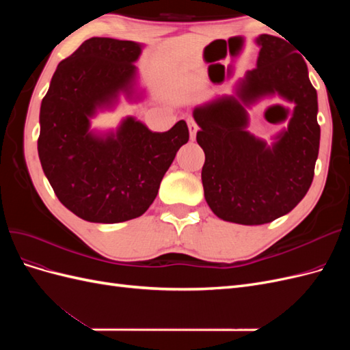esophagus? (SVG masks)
<instances>
[{
    "label": "esophagus",
    "instance_id": "1",
    "mask_svg": "<svg viewBox=\"0 0 350 350\" xmlns=\"http://www.w3.org/2000/svg\"><path fill=\"white\" fill-rule=\"evenodd\" d=\"M187 124H188V130H189V139L196 140V134H197V130H198L196 121L193 118H188Z\"/></svg>",
    "mask_w": 350,
    "mask_h": 350
}]
</instances>
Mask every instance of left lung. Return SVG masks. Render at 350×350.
<instances>
[{"label":"left lung","instance_id":"obj_1","mask_svg":"<svg viewBox=\"0 0 350 350\" xmlns=\"http://www.w3.org/2000/svg\"><path fill=\"white\" fill-rule=\"evenodd\" d=\"M257 67L232 94L194 108L204 150V197L213 213L239 225H264L288 215L308 193L320 149L317 90L304 58L280 38L260 35ZM278 94L294 103L288 127L271 144L247 131V109Z\"/></svg>","mask_w":350,"mask_h":350}]
</instances>
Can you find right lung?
<instances>
[{
    "instance_id": "obj_1",
    "label": "right lung",
    "mask_w": 350,
    "mask_h": 350,
    "mask_svg": "<svg viewBox=\"0 0 350 350\" xmlns=\"http://www.w3.org/2000/svg\"><path fill=\"white\" fill-rule=\"evenodd\" d=\"M144 45L90 38L61 61L40 103L38 153L58 200L93 224H120L142 216L188 139L184 120L156 133L134 116L115 130L92 129L98 112L147 98L134 62Z\"/></svg>"
}]
</instances>
